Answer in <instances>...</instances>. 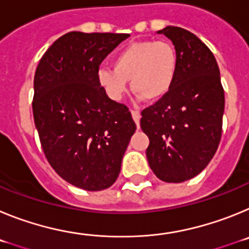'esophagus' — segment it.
Instances as JSON below:
<instances>
[{"mask_svg": "<svg viewBox=\"0 0 249 249\" xmlns=\"http://www.w3.org/2000/svg\"><path fill=\"white\" fill-rule=\"evenodd\" d=\"M131 113H132V118H133V121H135L136 124H137V127H138L140 126L141 113L138 111H135V109H131Z\"/></svg>", "mask_w": 249, "mask_h": 249, "instance_id": "obj_1", "label": "esophagus"}]
</instances>
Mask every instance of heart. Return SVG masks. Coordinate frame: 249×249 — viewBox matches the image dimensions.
<instances>
[{
	"instance_id": "1",
	"label": "heart",
	"mask_w": 249,
	"mask_h": 249,
	"mask_svg": "<svg viewBox=\"0 0 249 249\" xmlns=\"http://www.w3.org/2000/svg\"><path fill=\"white\" fill-rule=\"evenodd\" d=\"M178 56L168 41H137L121 50L113 59V68L100 67L97 81L111 100L121 101L128 91V81L140 97L158 101L175 83Z\"/></svg>"
}]
</instances>
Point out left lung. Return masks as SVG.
<instances>
[{
	"label": "left lung",
	"instance_id": "8db88e82",
	"mask_svg": "<svg viewBox=\"0 0 249 249\" xmlns=\"http://www.w3.org/2000/svg\"><path fill=\"white\" fill-rule=\"evenodd\" d=\"M172 41L178 71L168 93L142 111L151 169L169 183L188 181L206 168L218 148L224 112L219 68L211 50L190 31H158Z\"/></svg>",
	"mask_w": 249,
	"mask_h": 249
}]
</instances>
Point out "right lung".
<instances>
[{"mask_svg": "<svg viewBox=\"0 0 249 249\" xmlns=\"http://www.w3.org/2000/svg\"><path fill=\"white\" fill-rule=\"evenodd\" d=\"M128 34L68 32L39 59L34 120L52 168L68 183L102 191L116 182L136 123L127 106L101 89L103 59Z\"/></svg>", "mask_w": 249, "mask_h": 249, "instance_id": "add662e5", "label": "right lung"}]
</instances>
